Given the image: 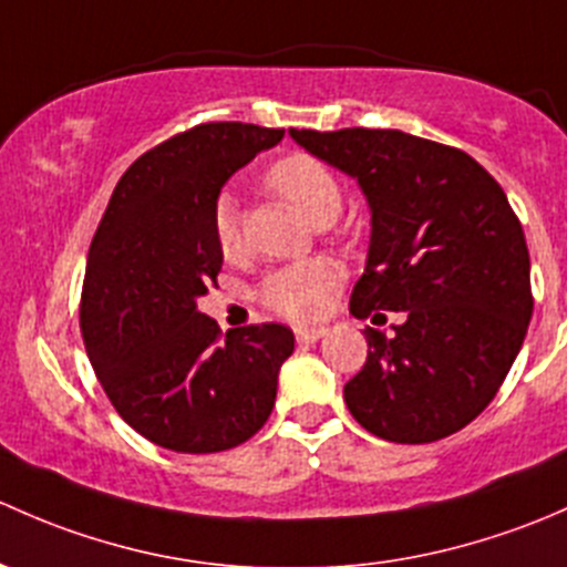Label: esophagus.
<instances>
[{
    "label": "esophagus",
    "mask_w": 567,
    "mask_h": 567,
    "mask_svg": "<svg viewBox=\"0 0 567 567\" xmlns=\"http://www.w3.org/2000/svg\"><path fill=\"white\" fill-rule=\"evenodd\" d=\"M324 327H300V330L295 332L297 341L300 343H317L319 338H324Z\"/></svg>",
    "instance_id": "1"
}]
</instances>
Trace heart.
<instances>
[{
	"label": "heart",
	"instance_id": "b5f03b06",
	"mask_svg": "<svg viewBox=\"0 0 567 567\" xmlns=\"http://www.w3.org/2000/svg\"><path fill=\"white\" fill-rule=\"evenodd\" d=\"M267 185L284 196L302 218L313 226L332 220L341 209V188L322 161L302 153H291L272 163L265 174ZM213 235L226 259L243 254L240 207L231 194H220L213 207ZM341 286V270L332 261L306 259L270 272L259 289V300L278 317L291 322H311L330 308Z\"/></svg>",
	"mask_w": 567,
	"mask_h": 567
}]
</instances>
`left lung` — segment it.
Wrapping results in <instances>:
<instances>
[{"label": "left lung", "instance_id": "left-lung-1", "mask_svg": "<svg viewBox=\"0 0 567 567\" xmlns=\"http://www.w3.org/2000/svg\"><path fill=\"white\" fill-rule=\"evenodd\" d=\"M358 179L371 207L365 272L349 311H399L365 327L369 358L343 388L373 436L425 445L477 417L505 382L533 317L529 250L497 179L466 153L401 131H295Z\"/></svg>", "mask_w": 567, "mask_h": 567}]
</instances>
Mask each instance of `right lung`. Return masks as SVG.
I'll use <instances>...</instances> for the list:
<instances>
[{
	"mask_svg": "<svg viewBox=\"0 0 567 567\" xmlns=\"http://www.w3.org/2000/svg\"><path fill=\"white\" fill-rule=\"evenodd\" d=\"M284 138L278 127L207 122L122 174L86 259L81 336L109 401L144 440L177 453L243 445L276 406L295 352L284 324L220 338L198 311L224 254L213 207L226 179Z\"/></svg>",
	"mask_w": 567,
	"mask_h": 567,
	"instance_id": "add662e5",
	"label": "right lung"
}]
</instances>
